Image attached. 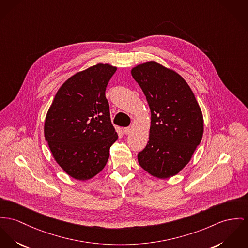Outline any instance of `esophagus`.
<instances>
[{"label": "esophagus", "mask_w": 248, "mask_h": 248, "mask_svg": "<svg viewBox=\"0 0 248 248\" xmlns=\"http://www.w3.org/2000/svg\"><path fill=\"white\" fill-rule=\"evenodd\" d=\"M124 132L125 135H127V134H129L131 132V128H130V127H124Z\"/></svg>", "instance_id": "1"}]
</instances>
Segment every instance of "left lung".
I'll return each instance as SVG.
<instances>
[{"label": "left lung", "mask_w": 248, "mask_h": 248, "mask_svg": "<svg viewBox=\"0 0 248 248\" xmlns=\"http://www.w3.org/2000/svg\"><path fill=\"white\" fill-rule=\"evenodd\" d=\"M131 75L151 111L149 140L138 154V161L153 176L169 178L189 163L201 142V108L190 86L171 69L147 61L132 68Z\"/></svg>", "instance_id": "1"}]
</instances>
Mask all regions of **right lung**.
Here are the masks:
<instances>
[{"instance_id": "right-lung-1", "label": "right lung", "mask_w": 248, "mask_h": 248, "mask_svg": "<svg viewBox=\"0 0 248 248\" xmlns=\"http://www.w3.org/2000/svg\"><path fill=\"white\" fill-rule=\"evenodd\" d=\"M117 67L98 63L68 78L57 91L44 122V137L57 164L77 180L104 169L118 139L106 88Z\"/></svg>"}]
</instances>
